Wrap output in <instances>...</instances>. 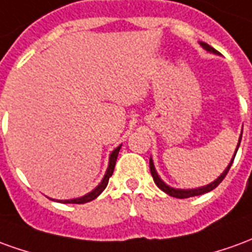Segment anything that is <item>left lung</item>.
Wrapping results in <instances>:
<instances>
[{
    "label": "left lung",
    "mask_w": 252,
    "mask_h": 252,
    "mask_svg": "<svg viewBox=\"0 0 252 252\" xmlns=\"http://www.w3.org/2000/svg\"><path fill=\"white\" fill-rule=\"evenodd\" d=\"M201 46H202L203 49L208 50V51H210V53H215V54H219V51L217 50H215L213 47H210L209 44L206 43H201ZM240 140H242V137L239 138V144H237V148H239V145H240ZM237 148H236V152H237ZM236 156V155H235ZM235 156H233V158L231 160V163H229V165L226 167V169L222 172V174L217 178V179L215 180V182H212L210 185H208V186L205 187H199V189H194V190H176V189H172V187L167 186L165 183H164L163 180L158 178V172H156V169H155V165H153V161H152V158L149 160V165H151V174L152 176H153V180H155V183L158 185V187L160 189V190H163L164 192H167L168 195H171V197H175V198H190V197H195V195H202V194H205V192H209L212 191L213 189H216V187L220 185L221 182H222V179L225 178L226 174H228V171H229V168H231L232 163H233V160H235Z\"/></svg>",
    "instance_id": "1"
}]
</instances>
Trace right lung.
Returning <instances> with one entry per match:
<instances>
[{
    "label": "right lung",
    "mask_w": 252,
    "mask_h": 252,
    "mask_svg": "<svg viewBox=\"0 0 252 252\" xmlns=\"http://www.w3.org/2000/svg\"><path fill=\"white\" fill-rule=\"evenodd\" d=\"M119 149H121V146H118L115 151L112 152L111 156H110V164H108V168H107V172L104 175V178L101 180V183L99 186L94 189V191H91L87 195H84L81 198H76V199H67V201H61V202L63 203H85L89 202V201H92L94 198H97L100 195L103 190L106 189L107 185H108V179L111 178L112 172H114V168H115V163H117V158H118V153H119Z\"/></svg>",
    "instance_id": "right-lung-1"
}]
</instances>
